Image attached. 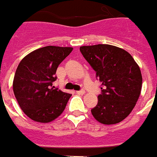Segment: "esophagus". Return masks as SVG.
Segmentation results:
<instances>
[{"mask_svg":"<svg viewBox=\"0 0 157 157\" xmlns=\"http://www.w3.org/2000/svg\"><path fill=\"white\" fill-rule=\"evenodd\" d=\"M76 93L78 94H84V93H85V90H81L76 91Z\"/></svg>","mask_w":157,"mask_h":157,"instance_id":"esophagus-1","label":"esophagus"}]
</instances>
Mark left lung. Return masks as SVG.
<instances>
[{
	"instance_id": "8db88e82",
	"label": "left lung",
	"mask_w": 157,
	"mask_h": 157,
	"mask_svg": "<svg viewBox=\"0 0 157 157\" xmlns=\"http://www.w3.org/2000/svg\"><path fill=\"white\" fill-rule=\"evenodd\" d=\"M80 52L101 82L98 103L91 109L95 119L115 124L125 119L136 105L142 88V75L129 53L111 45L81 46Z\"/></svg>"
}]
</instances>
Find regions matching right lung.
Wrapping results in <instances>:
<instances>
[{
    "label": "right lung",
    "instance_id": "right-lung-1",
    "mask_svg": "<svg viewBox=\"0 0 157 157\" xmlns=\"http://www.w3.org/2000/svg\"><path fill=\"white\" fill-rule=\"evenodd\" d=\"M72 47L48 45L35 50L20 62L13 79V92L18 105L30 119L49 123L58 117L71 94L53 89L59 64Z\"/></svg>",
    "mask_w": 157,
    "mask_h": 157
}]
</instances>
